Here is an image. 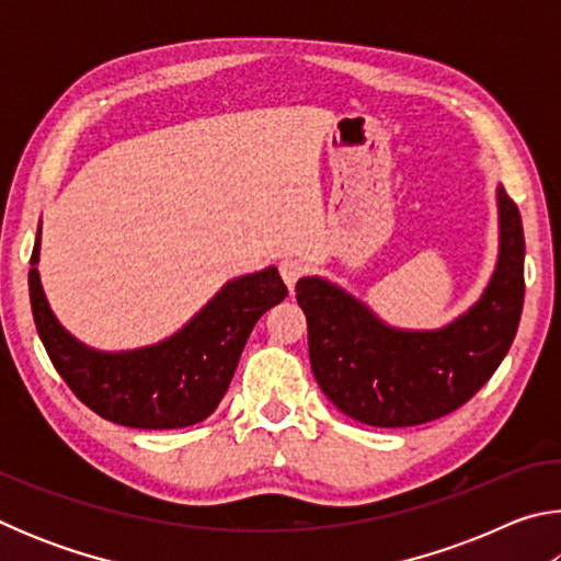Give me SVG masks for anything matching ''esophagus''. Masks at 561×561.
I'll return each instance as SVG.
<instances>
[{
    "mask_svg": "<svg viewBox=\"0 0 561 561\" xmlns=\"http://www.w3.org/2000/svg\"><path fill=\"white\" fill-rule=\"evenodd\" d=\"M301 272H304V264L297 257H284L279 262V274H282V279L289 289L294 287V284H297V279L301 277Z\"/></svg>",
    "mask_w": 561,
    "mask_h": 561,
    "instance_id": "obj_1",
    "label": "esophagus"
}]
</instances>
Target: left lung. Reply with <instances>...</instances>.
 Returning a JSON list of instances; mask_svg holds the SVG:
<instances>
[{
	"label": "left lung",
	"instance_id": "8db88e82",
	"mask_svg": "<svg viewBox=\"0 0 561 561\" xmlns=\"http://www.w3.org/2000/svg\"><path fill=\"white\" fill-rule=\"evenodd\" d=\"M500 247L480 299L440 329H398L324 277H301L309 360L341 413L376 428H405L453 413L490 381L517 334L525 301V234L497 185Z\"/></svg>",
	"mask_w": 561,
	"mask_h": 561
}]
</instances>
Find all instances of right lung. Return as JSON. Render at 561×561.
<instances>
[{
  "label": "right lung",
  "instance_id": "right-lung-1",
  "mask_svg": "<svg viewBox=\"0 0 561 561\" xmlns=\"http://www.w3.org/2000/svg\"><path fill=\"white\" fill-rule=\"evenodd\" d=\"M39 250L42 225L32 252L30 299L46 354L81 403L128 428H185L215 413L254 324L287 297L277 267L242 274L173 336L140 348L101 351L69 334L56 319L36 270Z\"/></svg>",
  "mask_w": 561,
  "mask_h": 561
}]
</instances>
